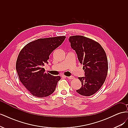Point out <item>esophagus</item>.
I'll use <instances>...</instances> for the list:
<instances>
[{"label": "esophagus", "instance_id": "34e87169", "mask_svg": "<svg viewBox=\"0 0 128 128\" xmlns=\"http://www.w3.org/2000/svg\"><path fill=\"white\" fill-rule=\"evenodd\" d=\"M67 78L69 80H72L74 78V76H69V77H67Z\"/></svg>", "mask_w": 128, "mask_h": 128}]
</instances>
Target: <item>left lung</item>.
I'll use <instances>...</instances> for the list:
<instances>
[{
    "label": "left lung",
    "instance_id": "obj_1",
    "mask_svg": "<svg viewBox=\"0 0 128 128\" xmlns=\"http://www.w3.org/2000/svg\"><path fill=\"white\" fill-rule=\"evenodd\" d=\"M69 41L85 72L84 77H78L82 86L76 92L84 96L94 94L102 86L107 75L106 54L99 43L90 38L72 36Z\"/></svg>",
    "mask_w": 128,
    "mask_h": 128
}]
</instances>
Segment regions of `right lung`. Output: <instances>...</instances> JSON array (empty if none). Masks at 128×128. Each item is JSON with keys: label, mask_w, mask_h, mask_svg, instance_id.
<instances>
[{"label": "right lung", "mask_w": 128, "mask_h": 128, "mask_svg": "<svg viewBox=\"0 0 128 128\" xmlns=\"http://www.w3.org/2000/svg\"><path fill=\"white\" fill-rule=\"evenodd\" d=\"M66 36L40 38L30 42L19 53L16 69L22 84L32 96L43 98L55 91L61 77L45 72L49 56L64 42Z\"/></svg>", "instance_id": "right-lung-1"}]
</instances>
